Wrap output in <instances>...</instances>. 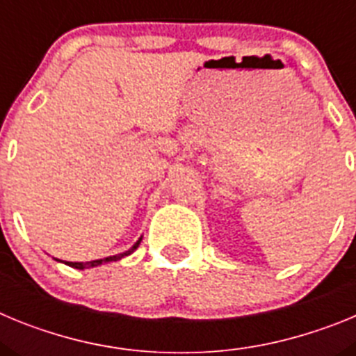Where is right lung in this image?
<instances>
[{"mask_svg":"<svg viewBox=\"0 0 356 356\" xmlns=\"http://www.w3.org/2000/svg\"><path fill=\"white\" fill-rule=\"evenodd\" d=\"M140 244V238L137 242H135L134 246L130 248L128 251H124V253L121 254H114V257H108V259H99V260H92V262H67V266L74 267V269H87V267H96V266H102L103 262H115V260H121L122 257H128L130 253H134L137 248H139Z\"/></svg>","mask_w":356,"mask_h":356,"instance_id":"obj_1","label":"right lung"}]
</instances>
